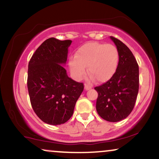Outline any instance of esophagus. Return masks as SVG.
I'll use <instances>...</instances> for the list:
<instances>
[{"instance_id": "1", "label": "esophagus", "mask_w": 159, "mask_h": 159, "mask_svg": "<svg viewBox=\"0 0 159 159\" xmlns=\"http://www.w3.org/2000/svg\"><path fill=\"white\" fill-rule=\"evenodd\" d=\"M84 89H85V90H89V89H92V86L85 84V86H84Z\"/></svg>"}]
</instances>
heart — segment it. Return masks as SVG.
<instances>
[{"label":"heart","instance_id":"b5f03b06","mask_svg":"<svg viewBox=\"0 0 159 159\" xmlns=\"http://www.w3.org/2000/svg\"><path fill=\"white\" fill-rule=\"evenodd\" d=\"M119 55L117 48L113 44L90 42L84 44L76 51L75 57L69 60L72 75L80 81L88 73L98 82H105L116 73Z\"/></svg>","mask_w":159,"mask_h":159}]
</instances>
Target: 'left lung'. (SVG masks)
<instances>
[{"instance_id": "left-lung-1", "label": "left lung", "mask_w": 159, "mask_h": 159, "mask_svg": "<svg viewBox=\"0 0 159 159\" xmlns=\"http://www.w3.org/2000/svg\"><path fill=\"white\" fill-rule=\"evenodd\" d=\"M119 60L116 73L106 83L96 86V109L102 118L110 122L126 118L134 108L139 91V66L131 50L113 36Z\"/></svg>"}]
</instances>
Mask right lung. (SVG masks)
<instances>
[{"label":"right lung","instance_id":"obj_1","mask_svg":"<svg viewBox=\"0 0 159 159\" xmlns=\"http://www.w3.org/2000/svg\"><path fill=\"white\" fill-rule=\"evenodd\" d=\"M72 41L46 39L33 54L28 64L27 89L34 112L51 125L67 122L84 90V84L67 76L65 64Z\"/></svg>","mask_w":159,"mask_h":159}]
</instances>
